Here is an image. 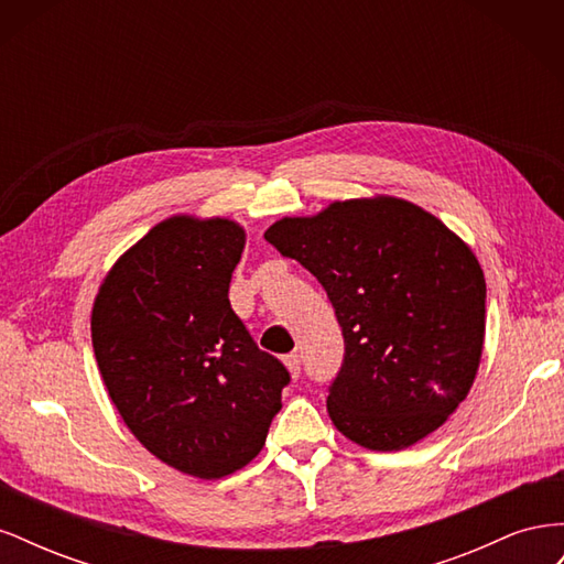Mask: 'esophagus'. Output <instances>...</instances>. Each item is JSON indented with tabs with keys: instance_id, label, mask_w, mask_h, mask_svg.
Segmentation results:
<instances>
[{
	"instance_id": "34e87169",
	"label": "esophagus",
	"mask_w": 564,
	"mask_h": 564,
	"mask_svg": "<svg viewBox=\"0 0 564 564\" xmlns=\"http://www.w3.org/2000/svg\"><path fill=\"white\" fill-rule=\"evenodd\" d=\"M284 367H286L289 373H292V379H299V373H301V355H296V352L286 355L284 357Z\"/></svg>"
}]
</instances>
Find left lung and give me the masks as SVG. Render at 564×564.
I'll return each instance as SVG.
<instances>
[{"mask_svg": "<svg viewBox=\"0 0 564 564\" xmlns=\"http://www.w3.org/2000/svg\"><path fill=\"white\" fill-rule=\"evenodd\" d=\"M311 270L344 332L329 388L336 431L373 452L435 433L468 398L485 346V272L473 249L419 204L336 199L265 230Z\"/></svg>", "mask_w": 564, "mask_h": 564, "instance_id": "1", "label": "left lung"}]
</instances>
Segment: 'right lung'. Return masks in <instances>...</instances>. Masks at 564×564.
I'll list each match as a JSON object with an SVG mask.
<instances>
[{
	"label": "right lung",
	"instance_id": "add662e5",
	"mask_svg": "<svg viewBox=\"0 0 564 564\" xmlns=\"http://www.w3.org/2000/svg\"><path fill=\"white\" fill-rule=\"evenodd\" d=\"M245 245L232 218L169 216L112 263L91 311L98 371L127 429L202 480L259 456L289 383L230 308Z\"/></svg>",
	"mask_w": 564,
	"mask_h": 564
}]
</instances>
